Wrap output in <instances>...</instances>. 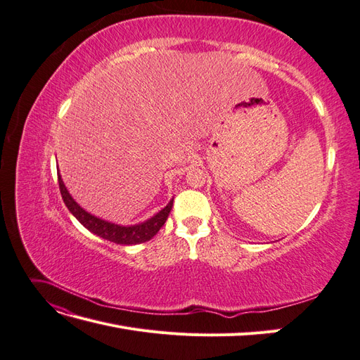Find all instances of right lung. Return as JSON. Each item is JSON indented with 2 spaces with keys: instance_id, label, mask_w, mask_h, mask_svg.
Returning <instances> with one entry per match:
<instances>
[{
  "instance_id": "1",
  "label": "right lung",
  "mask_w": 360,
  "mask_h": 360,
  "mask_svg": "<svg viewBox=\"0 0 360 360\" xmlns=\"http://www.w3.org/2000/svg\"><path fill=\"white\" fill-rule=\"evenodd\" d=\"M58 184H60V192H61L63 201H64V204H66L69 212L76 217V219H78L86 228V230L91 231L93 234L105 238V240L114 242L117 245H138V243H144V242L150 240V238H153L160 228L163 226V224L167 222L168 214L172 209V201H174V200H171L165 209H162L153 217H150L148 221H146L143 224L123 226V225H117V224H111L108 221L99 219V217L90 214L89 212H85L82 207L72 198V195L69 193L66 186H64L60 174H58Z\"/></svg>"
}]
</instances>
